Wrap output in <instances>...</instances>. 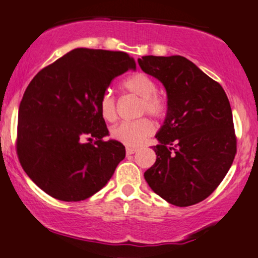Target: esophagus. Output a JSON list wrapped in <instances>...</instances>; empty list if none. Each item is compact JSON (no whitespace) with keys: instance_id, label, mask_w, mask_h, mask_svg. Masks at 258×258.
Returning <instances> with one entry per match:
<instances>
[{"instance_id":"esophagus-1","label":"esophagus","mask_w":258,"mask_h":258,"mask_svg":"<svg viewBox=\"0 0 258 258\" xmlns=\"http://www.w3.org/2000/svg\"><path fill=\"white\" fill-rule=\"evenodd\" d=\"M136 152H137V149H136V148H130V147L126 148V154H127V155H131V154H135Z\"/></svg>"}]
</instances>
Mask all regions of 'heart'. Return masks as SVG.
<instances>
[{
    "instance_id": "b5f03b06",
    "label": "heart",
    "mask_w": 258,
    "mask_h": 258,
    "mask_svg": "<svg viewBox=\"0 0 258 258\" xmlns=\"http://www.w3.org/2000/svg\"><path fill=\"white\" fill-rule=\"evenodd\" d=\"M122 88L128 93L141 98L139 114L150 115L153 117H161L165 114V105L162 100L156 97V84L150 76L143 73L135 74L122 82ZM99 111L106 121H112L116 117V99L111 92L106 91L99 99ZM153 123L147 119L136 121H123L111 128L110 135L117 142L128 147H138L152 135Z\"/></svg>"
}]
</instances>
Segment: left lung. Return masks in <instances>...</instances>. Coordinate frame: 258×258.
I'll list each match as a JSON object with an SVG mask.
<instances>
[{
  "label": "left lung",
  "instance_id": "obj_1",
  "mask_svg": "<svg viewBox=\"0 0 258 258\" xmlns=\"http://www.w3.org/2000/svg\"><path fill=\"white\" fill-rule=\"evenodd\" d=\"M167 94L164 125L153 147L156 161L144 172L154 193L184 207L205 200L220 185L236 153L233 114L222 86L182 55L138 59Z\"/></svg>",
  "mask_w": 258,
  "mask_h": 258
}]
</instances>
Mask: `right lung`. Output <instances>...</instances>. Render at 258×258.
Here are the masks:
<instances>
[{"label": "right lung", "instance_id": "1", "mask_svg": "<svg viewBox=\"0 0 258 258\" xmlns=\"http://www.w3.org/2000/svg\"><path fill=\"white\" fill-rule=\"evenodd\" d=\"M130 69L136 61L125 52L75 48L31 80L19 105L17 153L44 193L61 201L87 199L125 159L120 142L103 141L109 131L99 99Z\"/></svg>", "mask_w": 258, "mask_h": 258}]
</instances>
